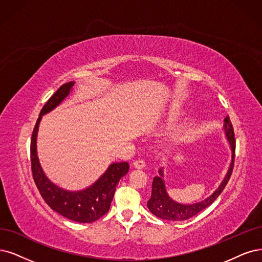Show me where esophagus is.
Returning a JSON list of instances; mask_svg holds the SVG:
<instances>
[{
	"label": "esophagus",
	"mask_w": 262,
	"mask_h": 262,
	"mask_svg": "<svg viewBox=\"0 0 262 262\" xmlns=\"http://www.w3.org/2000/svg\"><path fill=\"white\" fill-rule=\"evenodd\" d=\"M134 167H136L138 169H141V168H144L146 167V161L144 160H136L134 162Z\"/></svg>",
	"instance_id": "obj_1"
}]
</instances>
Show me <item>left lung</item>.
Segmentation results:
<instances>
[{
    "label": "left lung",
    "instance_id": "1",
    "mask_svg": "<svg viewBox=\"0 0 262 262\" xmlns=\"http://www.w3.org/2000/svg\"><path fill=\"white\" fill-rule=\"evenodd\" d=\"M224 122H225V125H224L225 132L232 150V162H231V165L228 170L227 176L224 179V181H222L221 185L219 186V188L214 192V194L210 195L205 201L195 203V204H192V205L179 204V203L173 202L167 195L165 185H164V181L162 179L163 172L160 169V176L153 178L151 198L147 203V206L153 215H156L157 217L161 219H165V220H173V221L187 220L199 214V212L202 211L203 209H205L220 195V193L226 188L227 183L232 175V170H233V167H234V158H235L234 130H233V126H232V123L230 121L229 115L226 116Z\"/></svg>",
    "mask_w": 262,
    "mask_h": 262
}]
</instances>
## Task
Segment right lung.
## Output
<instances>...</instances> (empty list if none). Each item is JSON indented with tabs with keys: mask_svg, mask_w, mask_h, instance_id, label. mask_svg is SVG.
<instances>
[{
	"mask_svg": "<svg viewBox=\"0 0 262 262\" xmlns=\"http://www.w3.org/2000/svg\"><path fill=\"white\" fill-rule=\"evenodd\" d=\"M73 82L62 84L41 110L31 137V169L33 180L46 204L61 216L82 224H89L108 212L120 179L128 171V163H113L94 185L80 192L61 190L48 180L36 157V135L42 115L53 110L69 95Z\"/></svg>",
	"mask_w": 262,
	"mask_h": 262,
	"instance_id": "1",
	"label": "right lung"
}]
</instances>
